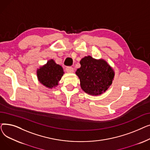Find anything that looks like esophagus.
Returning a JSON list of instances; mask_svg holds the SVG:
<instances>
[{
	"label": "esophagus",
	"instance_id": "34e87169",
	"mask_svg": "<svg viewBox=\"0 0 150 150\" xmlns=\"http://www.w3.org/2000/svg\"><path fill=\"white\" fill-rule=\"evenodd\" d=\"M66 70L67 73H72L74 72V68L72 67L68 66L66 68Z\"/></svg>",
	"mask_w": 150,
	"mask_h": 150
}]
</instances>
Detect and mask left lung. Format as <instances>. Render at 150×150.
<instances>
[{"label":"left lung","instance_id":"1","mask_svg":"<svg viewBox=\"0 0 150 150\" xmlns=\"http://www.w3.org/2000/svg\"><path fill=\"white\" fill-rule=\"evenodd\" d=\"M80 64L76 74L85 92L98 96L105 92L112 84L114 72L105 60H97L88 56L81 59Z\"/></svg>","mask_w":150,"mask_h":150}]
</instances>
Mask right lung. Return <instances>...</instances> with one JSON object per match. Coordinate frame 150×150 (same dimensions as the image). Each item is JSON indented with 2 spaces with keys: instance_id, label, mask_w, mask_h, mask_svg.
<instances>
[{
  "instance_id": "right-lung-1",
  "label": "right lung",
  "mask_w": 150,
  "mask_h": 150,
  "mask_svg": "<svg viewBox=\"0 0 150 150\" xmlns=\"http://www.w3.org/2000/svg\"><path fill=\"white\" fill-rule=\"evenodd\" d=\"M63 74L64 72L62 67L56 64L53 59L49 60L45 65L37 70L39 81L49 88L58 85Z\"/></svg>"
}]
</instances>
